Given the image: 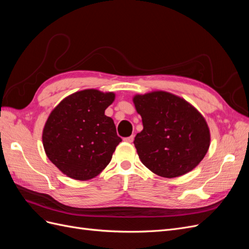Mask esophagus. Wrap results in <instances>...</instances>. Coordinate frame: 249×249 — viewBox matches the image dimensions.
I'll use <instances>...</instances> for the list:
<instances>
[{
  "label": "esophagus",
  "mask_w": 249,
  "mask_h": 249,
  "mask_svg": "<svg viewBox=\"0 0 249 249\" xmlns=\"http://www.w3.org/2000/svg\"><path fill=\"white\" fill-rule=\"evenodd\" d=\"M133 140H134V136H130V137H125V138H124V141H125V142H127V143H131V142H133Z\"/></svg>",
  "instance_id": "obj_1"
}]
</instances>
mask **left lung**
<instances>
[{
  "mask_svg": "<svg viewBox=\"0 0 249 249\" xmlns=\"http://www.w3.org/2000/svg\"><path fill=\"white\" fill-rule=\"evenodd\" d=\"M133 103L143 124L134 140L143 165L169 178L196 167L210 146L205 117L182 97L161 90L136 94Z\"/></svg>",
  "mask_w": 249,
  "mask_h": 249,
  "instance_id": "1",
  "label": "left lung"
}]
</instances>
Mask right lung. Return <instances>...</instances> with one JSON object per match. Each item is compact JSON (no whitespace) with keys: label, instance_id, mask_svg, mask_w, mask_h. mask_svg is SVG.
Returning <instances> with one entry per match:
<instances>
[{"label":"right lung","instance_id":"add662e5","mask_svg":"<svg viewBox=\"0 0 249 249\" xmlns=\"http://www.w3.org/2000/svg\"><path fill=\"white\" fill-rule=\"evenodd\" d=\"M115 93L85 89L60 102L42 131L50 161L65 176L78 180L93 178L106 168L122 142L114 122L105 115Z\"/></svg>","mask_w":249,"mask_h":249}]
</instances>
